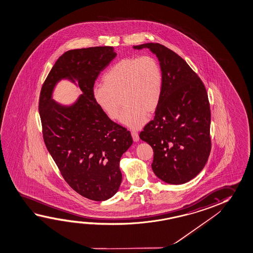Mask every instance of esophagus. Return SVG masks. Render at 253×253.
Wrapping results in <instances>:
<instances>
[{
  "mask_svg": "<svg viewBox=\"0 0 253 253\" xmlns=\"http://www.w3.org/2000/svg\"><path fill=\"white\" fill-rule=\"evenodd\" d=\"M132 140L134 142H137V141H139L140 140V138H139V134H138V132H132Z\"/></svg>",
  "mask_w": 253,
  "mask_h": 253,
  "instance_id": "34e87169",
  "label": "esophagus"
}]
</instances>
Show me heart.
<instances>
[{
	"mask_svg": "<svg viewBox=\"0 0 253 253\" xmlns=\"http://www.w3.org/2000/svg\"><path fill=\"white\" fill-rule=\"evenodd\" d=\"M103 86L93 88L92 96L104 115L115 121L121 100L125 106L121 122L129 128L140 129L147 113L156 111L163 89V72L154 57H129L118 61L103 77Z\"/></svg>",
	"mask_w": 253,
	"mask_h": 253,
	"instance_id": "heart-1",
	"label": "heart"
}]
</instances>
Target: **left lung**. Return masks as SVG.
Masks as SVG:
<instances>
[{
    "instance_id": "left-lung-1",
    "label": "left lung",
    "mask_w": 253,
    "mask_h": 253,
    "mask_svg": "<svg viewBox=\"0 0 253 253\" xmlns=\"http://www.w3.org/2000/svg\"><path fill=\"white\" fill-rule=\"evenodd\" d=\"M156 54L163 89L155 118L140 133L152 147V169L161 180L182 185L203 169L211 150V113L203 83L186 61L158 43L134 45Z\"/></svg>"
}]
</instances>
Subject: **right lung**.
<instances>
[{
    "instance_id": "1",
    "label": "right lung",
    "mask_w": 253,
    "mask_h": 253,
    "mask_svg": "<svg viewBox=\"0 0 253 253\" xmlns=\"http://www.w3.org/2000/svg\"><path fill=\"white\" fill-rule=\"evenodd\" d=\"M116 55L113 46L64 52L44 81L40 97L47 150L71 188L95 201L109 200L119 191L120 161L132 144L130 132L105 116L93 99L95 81ZM61 80L70 81L82 91L71 104L52 98Z\"/></svg>"
}]
</instances>
